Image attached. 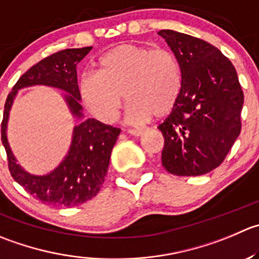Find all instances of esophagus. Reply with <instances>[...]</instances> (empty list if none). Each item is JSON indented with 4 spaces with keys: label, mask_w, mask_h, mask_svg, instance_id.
Instances as JSON below:
<instances>
[{
    "label": "esophagus",
    "mask_w": 259,
    "mask_h": 259,
    "mask_svg": "<svg viewBox=\"0 0 259 259\" xmlns=\"http://www.w3.org/2000/svg\"><path fill=\"white\" fill-rule=\"evenodd\" d=\"M127 133H129L130 135H133V137H142L145 132L140 129H129L127 130Z\"/></svg>",
    "instance_id": "obj_1"
}]
</instances>
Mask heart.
<instances>
[{
	"instance_id": "1",
	"label": "heart",
	"mask_w": 259,
	"mask_h": 259,
	"mask_svg": "<svg viewBox=\"0 0 259 259\" xmlns=\"http://www.w3.org/2000/svg\"><path fill=\"white\" fill-rule=\"evenodd\" d=\"M181 82L180 63L169 49L121 44L99 58L97 72L79 77L77 90L82 104L104 124L117 119L124 95L127 121L139 125L173 111Z\"/></svg>"
}]
</instances>
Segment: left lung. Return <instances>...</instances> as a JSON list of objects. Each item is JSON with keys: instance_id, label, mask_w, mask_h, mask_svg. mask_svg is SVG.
I'll return each instance as SVG.
<instances>
[{"instance_id": "8db88e82", "label": "left lung", "mask_w": 259, "mask_h": 259, "mask_svg": "<svg viewBox=\"0 0 259 259\" xmlns=\"http://www.w3.org/2000/svg\"><path fill=\"white\" fill-rule=\"evenodd\" d=\"M181 68V92L159 125L162 164L175 176H200L219 167L242 129L243 95L237 71L218 48L173 30H160Z\"/></svg>"}]
</instances>
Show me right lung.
Returning <instances> with one entry per match:
<instances>
[{
	"instance_id": "obj_1",
	"label": "right lung",
	"mask_w": 259,
	"mask_h": 259,
	"mask_svg": "<svg viewBox=\"0 0 259 259\" xmlns=\"http://www.w3.org/2000/svg\"><path fill=\"white\" fill-rule=\"evenodd\" d=\"M92 47L64 49L44 58L25 72L6 99L1 122V140L7 154L12 178L41 204L72 207L84 204L101 190L109 169L110 155L120 134L119 127L96 119H87L74 127L72 145L66 159L50 175L31 176L16 164L6 138L9 112L17 90L34 84H47L64 90L66 100L76 116H82L77 90V64Z\"/></svg>"
}]
</instances>
